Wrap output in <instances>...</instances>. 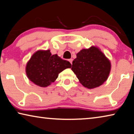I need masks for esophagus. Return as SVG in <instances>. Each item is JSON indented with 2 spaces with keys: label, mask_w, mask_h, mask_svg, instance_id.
I'll return each mask as SVG.
<instances>
[{
  "label": "esophagus",
  "mask_w": 134,
  "mask_h": 134,
  "mask_svg": "<svg viewBox=\"0 0 134 134\" xmlns=\"http://www.w3.org/2000/svg\"><path fill=\"white\" fill-rule=\"evenodd\" d=\"M69 62H70V63H71V64H72V58H70V59H69Z\"/></svg>",
  "instance_id": "1"
}]
</instances>
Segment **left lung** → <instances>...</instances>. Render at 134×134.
<instances>
[{
	"mask_svg": "<svg viewBox=\"0 0 134 134\" xmlns=\"http://www.w3.org/2000/svg\"><path fill=\"white\" fill-rule=\"evenodd\" d=\"M76 55L71 70L83 86L94 89L106 81L110 73V62L97 47L83 49Z\"/></svg>",
	"mask_w": 134,
	"mask_h": 134,
	"instance_id": "8db88e82",
	"label": "left lung"
}]
</instances>
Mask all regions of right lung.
<instances>
[{"label": "right lung", "mask_w": 134, "mask_h": 134, "mask_svg": "<svg viewBox=\"0 0 134 134\" xmlns=\"http://www.w3.org/2000/svg\"><path fill=\"white\" fill-rule=\"evenodd\" d=\"M71 67L69 62L63 60L57 54L51 55L49 49L39 50L27 63L26 73L32 82L45 87L55 81L60 72Z\"/></svg>", "instance_id": "right-lung-1"}]
</instances>
